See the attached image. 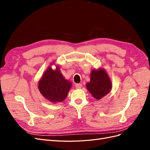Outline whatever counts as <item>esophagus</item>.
I'll use <instances>...</instances> for the list:
<instances>
[{"instance_id":"34e87169","label":"esophagus","mask_w":150,"mask_h":150,"mask_svg":"<svg viewBox=\"0 0 150 150\" xmlns=\"http://www.w3.org/2000/svg\"><path fill=\"white\" fill-rule=\"evenodd\" d=\"M75 86H76V89H81V87H82V84H76V85H75Z\"/></svg>"}]
</instances>
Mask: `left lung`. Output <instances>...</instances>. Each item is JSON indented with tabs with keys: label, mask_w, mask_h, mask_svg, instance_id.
Returning a JSON list of instances; mask_svg holds the SVG:
<instances>
[{
	"label": "left lung",
	"mask_w": 150,
	"mask_h": 150,
	"mask_svg": "<svg viewBox=\"0 0 150 150\" xmlns=\"http://www.w3.org/2000/svg\"><path fill=\"white\" fill-rule=\"evenodd\" d=\"M90 76V82L86 84V88L95 99L99 100L111 91V81L103 68L93 69Z\"/></svg>",
	"instance_id": "obj_1"
}]
</instances>
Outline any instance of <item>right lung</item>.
<instances>
[{
    "mask_svg": "<svg viewBox=\"0 0 150 150\" xmlns=\"http://www.w3.org/2000/svg\"><path fill=\"white\" fill-rule=\"evenodd\" d=\"M71 86V82L66 80L61 74L59 66H56V70L49 66L39 81L38 89L47 100L58 103L64 100Z\"/></svg>",
    "mask_w": 150,
    "mask_h": 150,
    "instance_id": "obj_1",
    "label": "right lung"
}]
</instances>
